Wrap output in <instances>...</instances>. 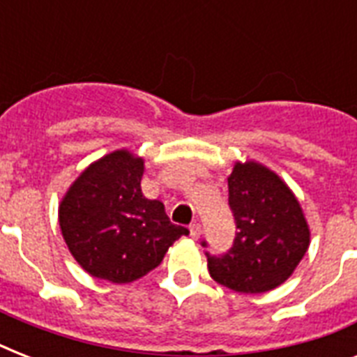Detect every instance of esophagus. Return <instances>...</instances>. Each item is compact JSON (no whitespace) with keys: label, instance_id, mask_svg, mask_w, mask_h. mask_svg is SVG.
I'll return each mask as SVG.
<instances>
[{"label":"esophagus","instance_id":"esophagus-1","mask_svg":"<svg viewBox=\"0 0 357 357\" xmlns=\"http://www.w3.org/2000/svg\"><path fill=\"white\" fill-rule=\"evenodd\" d=\"M189 231H190V237L192 238H198L202 235V226L200 224H190V228H189Z\"/></svg>","mask_w":357,"mask_h":357}]
</instances>
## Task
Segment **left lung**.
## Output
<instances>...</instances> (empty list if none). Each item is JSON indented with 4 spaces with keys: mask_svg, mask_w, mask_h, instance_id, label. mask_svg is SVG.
<instances>
[{
    "mask_svg": "<svg viewBox=\"0 0 357 357\" xmlns=\"http://www.w3.org/2000/svg\"><path fill=\"white\" fill-rule=\"evenodd\" d=\"M228 190L237 226L234 246L224 255L207 252V268L231 291L266 293L282 285L307 252L304 213L285 181L259 162H235Z\"/></svg>",
    "mask_w": 357,
    "mask_h": 357,
    "instance_id": "8db88e82",
    "label": "left lung"
}]
</instances>
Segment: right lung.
<instances>
[{
    "label": "right lung",
    "instance_id": "1",
    "mask_svg": "<svg viewBox=\"0 0 357 357\" xmlns=\"http://www.w3.org/2000/svg\"><path fill=\"white\" fill-rule=\"evenodd\" d=\"M142 157L116 150L85 168L59 206L70 254L91 276L129 283L146 276L189 229L170 222L140 190Z\"/></svg>",
    "mask_w": 357,
    "mask_h": 357
}]
</instances>
